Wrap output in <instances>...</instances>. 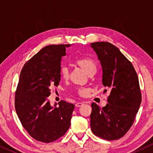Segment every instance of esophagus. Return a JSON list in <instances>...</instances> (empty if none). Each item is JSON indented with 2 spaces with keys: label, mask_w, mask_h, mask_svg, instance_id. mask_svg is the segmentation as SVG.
Returning a JSON list of instances; mask_svg holds the SVG:
<instances>
[{
  "label": "esophagus",
  "mask_w": 153,
  "mask_h": 153,
  "mask_svg": "<svg viewBox=\"0 0 153 153\" xmlns=\"http://www.w3.org/2000/svg\"><path fill=\"white\" fill-rule=\"evenodd\" d=\"M84 104L83 103V102H77V103L76 104V107H79V106H82L83 104Z\"/></svg>",
  "instance_id": "34e87169"
}]
</instances>
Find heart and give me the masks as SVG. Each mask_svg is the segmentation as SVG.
Here are the masks:
<instances>
[{
    "instance_id": "obj_1",
    "label": "heart",
    "mask_w": 153,
    "mask_h": 153,
    "mask_svg": "<svg viewBox=\"0 0 153 153\" xmlns=\"http://www.w3.org/2000/svg\"><path fill=\"white\" fill-rule=\"evenodd\" d=\"M75 63L77 65L81 67L89 75L95 74L97 71V62L93 58L91 57H81L75 60ZM60 74L61 78L64 80H68L70 77V73H69L68 69L66 67H62L60 68ZM77 93L81 97H85L88 95L90 93V88H80L77 90Z\"/></svg>"
}]
</instances>
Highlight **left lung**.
Returning a JSON list of instances; mask_svg holds the SVG:
<instances>
[{
    "label": "left lung",
    "instance_id": "obj_1",
    "mask_svg": "<svg viewBox=\"0 0 153 153\" xmlns=\"http://www.w3.org/2000/svg\"><path fill=\"white\" fill-rule=\"evenodd\" d=\"M102 67V84L110 91L108 104L92 103L91 127L94 134L114 141L123 137L132 126L141 103L137 72L118 48L107 42L91 43Z\"/></svg>",
    "mask_w": 153,
    "mask_h": 153
}]
</instances>
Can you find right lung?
Masks as SVG:
<instances>
[{"mask_svg":"<svg viewBox=\"0 0 153 153\" xmlns=\"http://www.w3.org/2000/svg\"><path fill=\"white\" fill-rule=\"evenodd\" d=\"M69 45L44 47L28 60L20 73L14 106L22 126L33 139L50 143L65 134L70 126L73 104L61 100L50 105L48 97L60 81V61Z\"/></svg>","mask_w":153,"mask_h":153,"instance_id":"add662e5","label":"right lung"}]
</instances>
